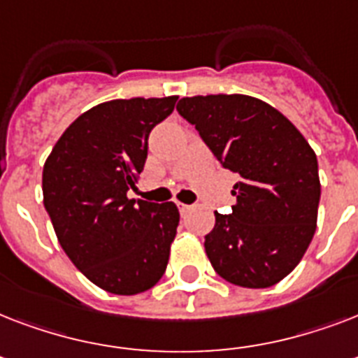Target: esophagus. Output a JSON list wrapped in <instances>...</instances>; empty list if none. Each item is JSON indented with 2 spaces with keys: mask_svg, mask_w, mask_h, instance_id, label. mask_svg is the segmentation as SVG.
Returning a JSON list of instances; mask_svg holds the SVG:
<instances>
[{
  "mask_svg": "<svg viewBox=\"0 0 358 358\" xmlns=\"http://www.w3.org/2000/svg\"><path fill=\"white\" fill-rule=\"evenodd\" d=\"M176 206H178V210H180V213H182V215L193 210V206H191V204H184V202H176Z\"/></svg>",
  "mask_w": 358,
  "mask_h": 358,
  "instance_id": "34e87169",
  "label": "esophagus"
}]
</instances>
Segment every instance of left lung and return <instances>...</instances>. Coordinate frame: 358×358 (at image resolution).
Wrapping results in <instances>:
<instances>
[{
  "label": "left lung",
  "mask_w": 358,
  "mask_h": 358,
  "mask_svg": "<svg viewBox=\"0 0 358 358\" xmlns=\"http://www.w3.org/2000/svg\"><path fill=\"white\" fill-rule=\"evenodd\" d=\"M213 156L239 174L232 213L215 212L204 249L217 275L243 288H269L294 271L317 223L322 184L308 141L278 109L247 94L182 98Z\"/></svg>",
  "instance_id": "left-lung-1"
}]
</instances>
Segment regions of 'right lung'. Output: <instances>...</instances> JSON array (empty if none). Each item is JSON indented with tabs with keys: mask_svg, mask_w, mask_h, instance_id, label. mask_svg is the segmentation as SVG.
Returning a JSON list of instances; mask_svg holds the SVG:
<instances>
[{
	"mask_svg": "<svg viewBox=\"0 0 358 358\" xmlns=\"http://www.w3.org/2000/svg\"><path fill=\"white\" fill-rule=\"evenodd\" d=\"M178 96L129 98L81 113L42 171L44 208L72 264L98 288L135 295L167 269L180 223L174 202L128 199L145 167L148 134Z\"/></svg>",
	"mask_w": 358,
	"mask_h": 358,
	"instance_id": "right-lung-1",
	"label": "right lung"
}]
</instances>
